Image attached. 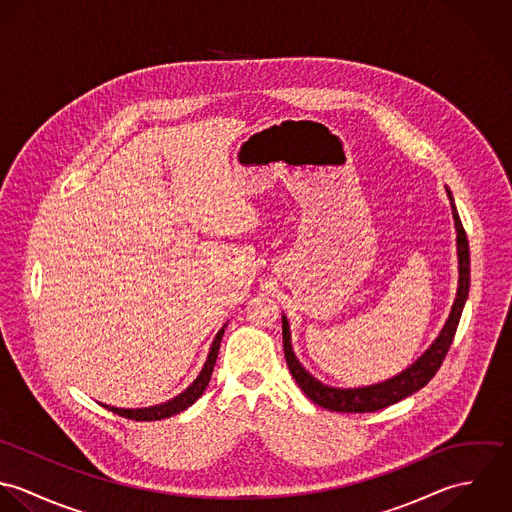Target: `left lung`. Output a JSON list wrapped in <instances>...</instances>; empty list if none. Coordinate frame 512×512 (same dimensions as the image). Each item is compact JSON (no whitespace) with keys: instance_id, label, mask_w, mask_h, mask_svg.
I'll use <instances>...</instances> for the list:
<instances>
[{"instance_id":"left-lung-1","label":"left lung","mask_w":512,"mask_h":512,"mask_svg":"<svg viewBox=\"0 0 512 512\" xmlns=\"http://www.w3.org/2000/svg\"><path fill=\"white\" fill-rule=\"evenodd\" d=\"M447 197L451 201V211H453V220H455V230H457V256H459V288H457V297L453 301L451 313L447 323L443 325L441 333H439L436 343L414 363L410 368H406L404 372H400L398 376L374 384V386H365V388H331L321 384L319 380H315L303 366L297 363L295 355H293L292 345H290V325L288 319L282 317V335H284V355H286V363L292 372L293 380L299 384V388L303 390V394L315 402L317 406L331 410V412H347V414H365V412H376L382 410L386 406H392L400 400H404L406 396L418 392L420 388H424L439 370V366L443 363L457 325H459V317L465 305V299L469 295V242H467V234L465 228L461 224V219L457 215V209L453 205V197L447 189Z\"/></svg>"}]
</instances>
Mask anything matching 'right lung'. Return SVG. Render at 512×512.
I'll return each mask as SVG.
<instances>
[{"instance_id": "obj_1", "label": "right lung", "mask_w": 512, "mask_h": 512, "mask_svg": "<svg viewBox=\"0 0 512 512\" xmlns=\"http://www.w3.org/2000/svg\"><path fill=\"white\" fill-rule=\"evenodd\" d=\"M224 335V329H220L213 341V347H211V353H209V359L203 366L201 374L197 376V380L185 390L181 392L179 396H175L173 400L165 402V404H159V406H151V408H142V410H122V408H114V406H104L108 408L110 412L122 416V418H128V420H136V422H153V420H163V418H169L173 414H179L183 412L185 408H189L193 402H197L201 398V394L205 392V388L209 386V380H211V374H213V368L217 363V357H219L220 339Z\"/></svg>"}]
</instances>
